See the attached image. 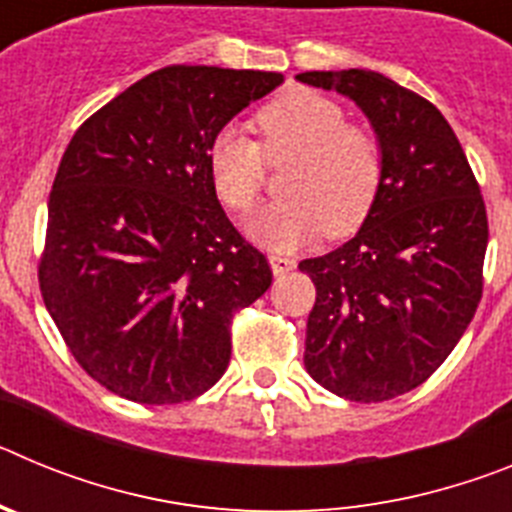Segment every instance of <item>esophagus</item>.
Segmentation results:
<instances>
[{"instance_id":"34e87169","label":"esophagus","mask_w":512,"mask_h":512,"mask_svg":"<svg viewBox=\"0 0 512 512\" xmlns=\"http://www.w3.org/2000/svg\"><path fill=\"white\" fill-rule=\"evenodd\" d=\"M269 264H271V269H274V274H277V277H282V274H287V271L295 269V259L282 256V253H269Z\"/></svg>"}]
</instances>
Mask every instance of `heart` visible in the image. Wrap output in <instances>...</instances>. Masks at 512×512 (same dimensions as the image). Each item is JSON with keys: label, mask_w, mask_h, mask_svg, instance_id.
<instances>
[{"label": "heart", "mask_w": 512, "mask_h": 512, "mask_svg": "<svg viewBox=\"0 0 512 512\" xmlns=\"http://www.w3.org/2000/svg\"><path fill=\"white\" fill-rule=\"evenodd\" d=\"M261 143L225 130L212 140L207 164L217 197L233 212H248L266 184V161L295 156L282 176L284 200L266 207L251 230L274 248H292L325 230L354 233L364 223L384 174L377 133L348 122L336 99L292 89L256 112Z\"/></svg>", "instance_id": "b5f03b06"}]
</instances>
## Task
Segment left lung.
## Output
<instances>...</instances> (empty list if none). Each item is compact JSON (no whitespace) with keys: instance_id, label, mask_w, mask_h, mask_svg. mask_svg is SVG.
<instances>
[{"instance_id":"obj_1","label":"left lung","mask_w":512,"mask_h":512,"mask_svg":"<svg viewBox=\"0 0 512 512\" xmlns=\"http://www.w3.org/2000/svg\"><path fill=\"white\" fill-rule=\"evenodd\" d=\"M372 120L384 151L377 202L336 251L300 261L315 284L305 369L333 395L395 400L454 351L482 300L487 210L446 117L374 71H307Z\"/></svg>"}]
</instances>
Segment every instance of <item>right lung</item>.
Segmentation results:
<instances>
[{
    "instance_id": "obj_1",
    "label": "right lung",
    "mask_w": 512,
    "mask_h": 512,
    "mask_svg": "<svg viewBox=\"0 0 512 512\" xmlns=\"http://www.w3.org/2000/svg\"><path fill=\"white\" fill-rule=\"evenodd\" d=\"M284 81L271 71L166 66L81 122L48 197L38 282L76 364L140 405L207 392L235 312L269 259L217 202L212 140Z\"/></svg>"
}]
</instances>
